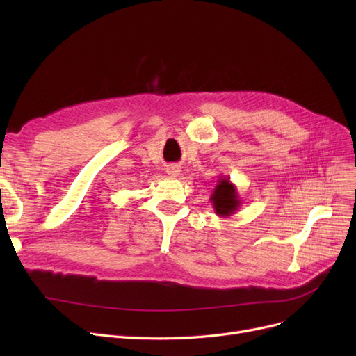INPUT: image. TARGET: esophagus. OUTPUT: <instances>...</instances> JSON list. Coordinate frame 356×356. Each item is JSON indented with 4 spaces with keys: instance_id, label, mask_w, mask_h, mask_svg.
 <instances>
[{
    "instance_id": "esophagus-1",
    "label": "esophagus",
    "mask_w": 356,
    "mask_h": 356,
    "mask_svg": "<svg viewBox=\"0 0 356 356\" xmlns=\"http://www.w3.org/2000/svg\"><path fill=\"white\" fill-rule=\"evenodd\" d=\"M166 172H168V175H170V177H177L179 174V168L178 166H169L166 169Z\"/></svg>"
}]
</instances>
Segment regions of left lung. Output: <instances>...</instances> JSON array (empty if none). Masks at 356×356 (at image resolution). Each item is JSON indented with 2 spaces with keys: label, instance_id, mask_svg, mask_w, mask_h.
Masks as SVG:
<instances>
[{
  "label": "left lung",
  "instance_id": "obj_1",
  "mask_svg": "<svg viewBox=\"0 0 356 356\" xmlns=\"http://www.w3.org/2000/svg\"><path fill=\"white\" fill-rule=\"evenodd\" d=\"M209 200L212 203L215 213L222 218L232 217L242 207L238 188H236L229 177H221L217 181V186L212 190V196L209 197Z\"/></svg>",
  "mask_w": 356,
  "mask_h": 356
}]
</instances>
